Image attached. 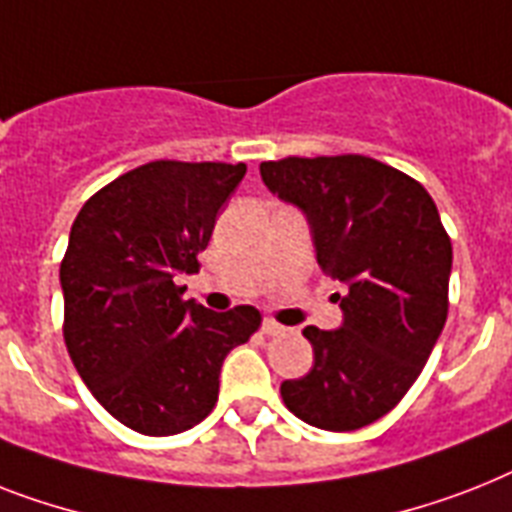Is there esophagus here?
<instances>
[{"mask_svg":"<svg viewBox=\"0 0 512 512\" xmlns=\"http://www.w3.org/2000/svg\"><path fill=\"white\" fill-rule=\"evenodd\" d=\"M263 331H265V334H268V336H278V334H286L289 328L281 326V323L273 321V318H265V321H263Z\"/></svg>","mask_w":512,"mask_h":512,"instance_id":"esophagus-1","label":"esophagus"}]
</instances>
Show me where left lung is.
<instances>
[{"label": "left lung", "mask_w": 512, "mask_h": 512, "mask_svg": "<svg viewBox=\"0 0 512 512\" xmlns=\"http://www.w3.org/2000/svg\"><path fill=\"white\" fill-rule=\"evenodd\" d=\"M260 176L305 213L318 265L347 286L342 326L302 331L315 363L281 384L284 405L315 429H363L405 397L442 334L450 236L429 191L373 157H284Z\"/></svg>", "instance_id": "1"}]
</instances>
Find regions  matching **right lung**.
Returning a JSON list of instances; mask_svg holds the SVG:
<instances>
[{"label": "right lung", "mask_w": 512, "mask_h": 512, "mask_svg": "<svg viewBox=\"0 0 512 512\" xmlns=\"http://www.w3.org/2000/svg\"><path fill=\"white\" fill-rule=\"evenodd\" d=\"M244 162L155 160L81 207L60 265L62 334L78 376L112 418L147 436L197 426L218 402L220 365L260 328L239 305L184 299Z\"/></svg>", "instance_id": "obj_1"}]
</instances>
